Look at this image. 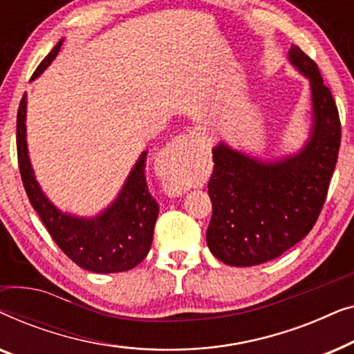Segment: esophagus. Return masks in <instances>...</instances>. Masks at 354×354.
<instances>
[{
	"instance_id": "esophagus-1",
	"label": "esophagus",
	"mask_w": 354,
	"mask_h": 354,
	"mask_svg": "<svg viewBox=\"0 0 354 354\" xmlns=\"http://www.w3.org/2000/svg\"><path fill=\"white\" fill-rule=\"evenodd\" d=\"M207 147V140L200 130L196 129H188L185 132L178 135L172 143H169L166 148L162 149L161 154L158 156L156 161V171L161 177H171L174 172V159L176 154L182 153L183 149H192V148H205ZM172 195H182V190H178L177 187L171 188Z\"/></svg>"
}]
</instances>
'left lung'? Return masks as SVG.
Returning <instances> with one entry per match:
<instances>
[{"label": "left lung", "mask_w": 354, "mask_h": 354, "mask_svg": "<svg viewBox=\"0 0 354 354\" xmlns=\"http://www.w3.org/2000/svg\"><path fill=\"white\" fill-rule=\"evenodd\" d=\"M288 61L311 90V124L303 147L275 159L253 156L222 140L212 148L206 241L217 259L235 268L279 258L311 232L337 164L342 127L330 90L316 62L298 46L290 48Z\"/></svg>", "instance_id": "8db88e82"}]
</instances>
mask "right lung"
<instances>
[{
  "mask_svg": "<svg viewBox=\"0 0 354 354\" xmlns=\"http://www.w3.org/2000/svg\"><path fill=\"white\" fill-rule=\"evenodd\" d=\"M64 38L57 41L37 67L32 80L40 77L56 59ZM27 93L17 111V159L24 188L56 245L82 269L96 274H114L133 269L147 258L159 206L147 185V154L142 151L113 203L95 216H77L62 211L41 190L33 172L27 147Z\"/></svg>",
  "mask_w": 354,
  "mask_h": 354,
  "instance_id": "right-lung-1",
  "label": "right lung"
}]
</instances>
